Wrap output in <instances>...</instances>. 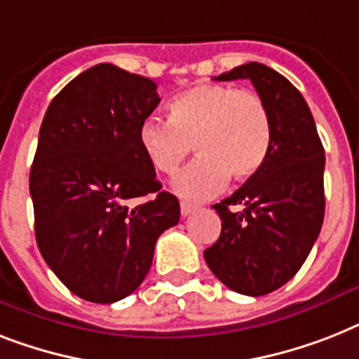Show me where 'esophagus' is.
Here are the masks:
<instances>
[{"label":"esophagus","instance_id":"obj_1","mask_svg":"<svg viewBox=\"0 0 359 359\" xmlns=\"http://www.w3.org/2000/svg\"><path fill=\"white\" fill-rule=\"evenodd\" d=\"M195 208H197L195 205H189V203H180V214L182 215H189Z\"/></svg>","mask_w":359,"mask_h":359}]
</instances>
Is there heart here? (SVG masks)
I'll list each match as a JSON object with an SVG mask.
<instances>
[{"instance_id":"1","label":"heart","mask_w":359,"mask_h":359,"mask_svg":"<svg viewBox=\"0 0 359 359\" xmlns=\"http://www.w3.org/2000/svg\"><path fill=\"white\" fill-rule=\"evenodd\" d=\"M140 149L154 171L173 175L191 151L199 158L173 179L177 195L203 201L219 194L229 177L247 180L262 170L271 149V118L252 90L199 83L168 103V119L145 118Z\"/></svg>"}]
</instances>
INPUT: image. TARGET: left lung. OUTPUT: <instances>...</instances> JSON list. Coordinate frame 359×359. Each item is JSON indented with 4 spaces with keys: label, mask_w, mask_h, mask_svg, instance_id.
Listing matches in <instances>:
<instances>
[{
    "label": "left lung",
    "mask_w": 359,
    "mask_h": 359,
    "mask_svg": "<svg viewBox=\"0 0 359 359\" xmlns=\"http://www.w3.org/2000/svg\"><path fill=\"white\" fill-rule=\"evenodd\" d=\"M249 79L271 118L262 170L212 208L219 240L205 250L217 278L236 293L267 295L291 280L310 255L325 217V149L304 97L269 66L247 62L215 81Z\"/></svg>",
    "instance_id": "8db88e82"
}]
</instances>
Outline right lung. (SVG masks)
<instances>
[{
	"mask_svg": "<svg viewBox=\"0 0 359 359\" xmlns=\"http://www.w3.org/2000/svg\"><path fill=\"white\" fill-rule=\"evenodd\" d=\"M158 103L151 79L104 62L66 84L43 116L29 175L34 236L49 269L84 301L130 295L158 236L179 223V199L160 189L138 144ZM140 196L150 201L130 207Z\"/></svg>",
	"mask_w": 359,
	"mask_h": 359,
	"instance_id": "right-lung-1",
	"label": "right lung"
}]
</instances>
